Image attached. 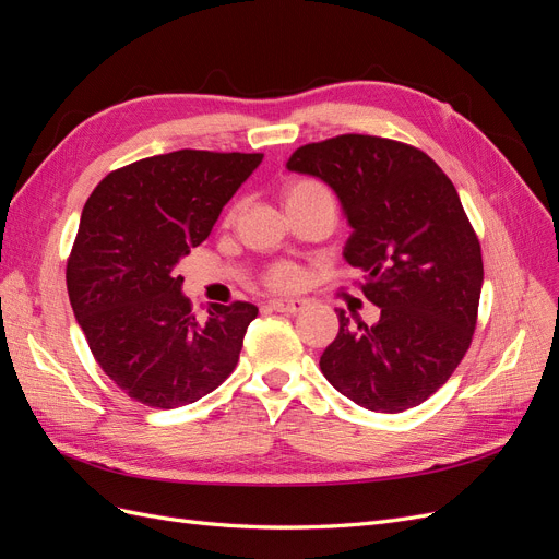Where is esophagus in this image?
<instances>
[{
  "mask_svg": "<svg viewBox=\"0 0 559 559\" xmlns=\"http://www.w3.org/2000/svg\"><path fill=\"white\" fill-rule=\"evenodd\" d=\"M270 308L284 314H298L308 308V302L300 298H284V300H270Z\"/></svg>",
  "mask_w": 559,
  "mask_h": 559,
  "instance_id": "1",
  "label": "esophagus"
}]
</instances>
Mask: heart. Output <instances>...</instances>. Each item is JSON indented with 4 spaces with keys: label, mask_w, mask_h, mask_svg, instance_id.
<instances>
[{
    "label": "heart",
    "mask_w": 559,
    "mask_h": 559,
    "mask_svg": "<svg viewBox=\"0 0 559 559\" xmlns=\"http://www.w3.org/2000/svg\"><path fill=\"white\" fill-rule=\"evenodd\" d=\"M314 195H331L326 191V186L317 181V179H294L289 181L282 189V198H284V207H292L296 205V202L300 200H308V198H314ZM230 218L235 216V210H230L228 214ZM265 284L270 286V289H277V292H286V289H294V286L298 284V270L289 263H277L273 265L265 273Z\"/></svg>",
    "instance_id": "obj_1"
}]
</instances>
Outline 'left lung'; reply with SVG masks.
Wrapping results in <instances>:
<instances>
[{"mask_svg":"<svg viewBox=\"0 0 559 559\" xmlns=\"http://www.w3.org/2000/svg\"><path fill=\"white\" fill-rule=\"evenodd\" d=\"M286 167L341 198L352 226L345 259L380 308L373 326L337 312L321 373L361 408H415L450 380L478 321L483 253L454 183L425 151L373 134L306 144Z\"/></svg>","mask_w":559,"mask_h":559,"instance_id":"1","label":"left lung"}]
</instances>
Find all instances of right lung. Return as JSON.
Returning a JSON list of instances; mask_svg holds the SVG:
<instances>
[{"mask_svg": "<svg viewBox=\"0 0 559 559\" xmlns=\"http://www.w3.org/2000/svg\"><path fill=\"white\" fill-rule=\"evenodd\" d=\"M263 154L181 148L142 158L95 186L70 259L67 292L95 361L148 408L214 392L238 366L251 302H212L198 321L175 265L207 240Z\"/></svg>", "mask_w": 559, "mask_h": 559, "instance_id": "obj_1", "label": "right lung"}]
</instances>
